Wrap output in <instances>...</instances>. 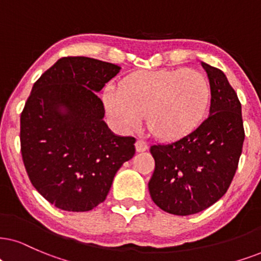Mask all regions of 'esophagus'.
<instances>
[{"instance_id":"esophagus-1","label":"esophagus","mask_w":261,"mask_h":261,"mask_svg":"<svg viewBox=\"0 0 261 261\" xmlns=\"http://www.w3.org/2000/svg\"><path fill=\"white\" fill-rule=\"evenodd\" d=\"M135 147H136V151L141 153V151H144L148 149V144L146 141L143 140H137L136 143H135Z\"/></svg>"}]
</instances>
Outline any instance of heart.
Wrapping results in <instances>:
<instances>
[{"label":"heart","instance_id":"obj_1","mask_svg":"<svg viewBox=\"0 0 261 261\" xmlns=\"http://www.w3.org/2000/svg\"><path fill=\"white\" fill-rule=\"evenodd\" d=\"M211 101V85L194 68L140 71L121 82L119 90L108 88L105 105L121 130L137 127L146 115L147 128L165 141L182 138L203 119Z\"/></svg>","mask_w":261,"mask_h":261}]
</instances>
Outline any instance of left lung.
<instances>
[{"label": "left lung", "mask_w": 261, "mask_h": 261, "mask_svg": "<svg viewBox=\"0 0 261 261\" xmlns=\"http://www.w3.org/2000/svg\"><path fill=\"white\" fill-rule=\"evenodd\" d=\"M211 85L210 115L186 136L150 147L151 200L176 216L199 213L229 189L245 141L241 102L226 75L202 62Z\"/></svg>", "instance_id": "1"}]
</instances>
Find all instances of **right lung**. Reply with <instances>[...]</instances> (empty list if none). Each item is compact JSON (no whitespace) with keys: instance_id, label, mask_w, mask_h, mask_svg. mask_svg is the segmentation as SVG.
<instances>
[{"instance_id":"right-lung-1","label":"right lung","mask_w":261,"mask_h":261,"mask_svg":"<svg viewBox=\"0 0 261 261\" xmlns=\"http://www.w3.org/2000/svg\"><path fill=\"white\" fill-rule=\"evenodd\" d=\"M119 71L111 62L67 57L32 87L20 115L22 161L32 186L58 208H95L135 155L136 140L108 128L96 94Z\"/></svg>"}]
</instances>
